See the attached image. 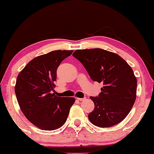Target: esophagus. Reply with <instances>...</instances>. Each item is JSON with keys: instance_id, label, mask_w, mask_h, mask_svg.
<instances>
[{"instance_id": "1", "label": "esophagus", "mask_w": 154, "mask_h": 154, "mask_svg": "<svg viewBox=\"0 0 154 154\" xmlns=\"http://www.w3.org/2000/svg\"><path fill=\"white\" fill-rule=\"evenodd\" d=\"M77 99L79 100V101H82V100H85V98H77Z\"/></svg>"}]
</instances>
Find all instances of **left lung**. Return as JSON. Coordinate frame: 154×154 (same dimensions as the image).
<instances>
[{"label":"left lung","mask_w":154,"mask_h":154,"mask_svg":"<svg viewBox=\"0 0 154 154\" xmlns=\"http://www.w3.org/2000/svg\"><path fill=\"white\" fill-rule=\"evenodd\" d=\"M72 56L82 63L93 81L103 83L99 95L90 97L95 105L88 114L91 123L110 128L121 122L136 98L137 79L130 65L119 55L100 48L77 50Z\"/></svg>","instance_id":"obj_1"}]
</instances>
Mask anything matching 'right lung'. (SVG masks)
<instances>
[{
  "label": "right lung",
  "mask_w": 154,
  "mask_h": 154,
  "mask_svg": "<svg viewBox=\"0 0 154 154\" xmlns=\"http://www.w3.org/2000/svg\"><path fill=\"white\" fill-rule=\"evenodd\" d=\"M73 51H54L29 61L17 77L15 93L26 118L41 130H54L64 124L75 98L55 95L56 71Z\"/></svg>",
  "instance_id": "1"
}]
</instances>
